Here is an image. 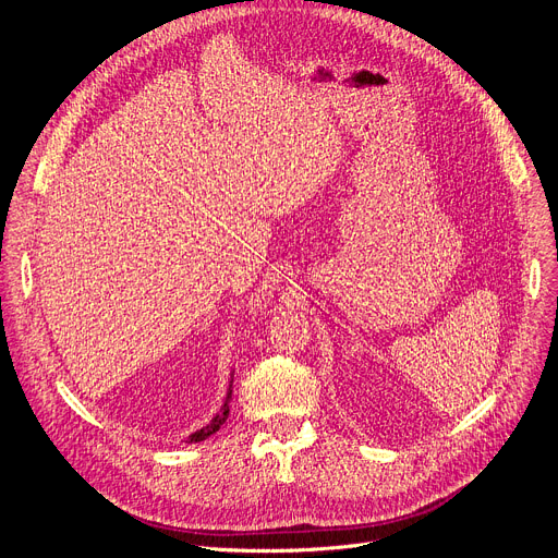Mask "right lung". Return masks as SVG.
<instances>
[{
	"label": "right lung",
	"instance_id": "obj_1",
	"mask_svg": "<svg viewBox=\"0 0 558 558\" xmlns=\"http://www.w3.org/2000/svg\"><path fill=\"white\" fill-rule=\"evenodd\" d=\"M233 381V379H231ZM229 400H231V384H229V392H227V400H225V407H222V411L205 426V428H201V430H196L194 435H190V439H187V444H196V441H203V439H207L209 435H214L222 424H225V420H227V415H229Z\"/></svg>",
	"mask_w": 558,
	"mask_h": 558
}]
</instances>
